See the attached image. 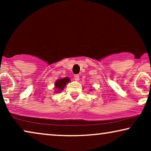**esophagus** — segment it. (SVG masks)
I'll return each mask as SVG.
<instances>
[{
	"mask_svg": "<svg viewBox=\"0 0 151 151\" xmlns=\"http://www.w3.org/2000/svg\"><path fill=\"white\" fill-rule=\"evenodd\" d=\"M74 80H75L76 81H78V80H80L79 75H75V76H74Z\"/></svg>",
	"mask_w": 151,
	"mask_h": 151,
	"instance_id": "obj_1",
	"label": "esophagus"
}]
</instances>
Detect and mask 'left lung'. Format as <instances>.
<instances>
[{
	"mask_svg": "<svg viewBox=\"0 0 151 151\" xmlns=\"http://www.w3.org/2000/svg\"><path fill=\"white\" fill-rule=\"evenodd\" d=\"M91 90H92V89H91Z\"/></svg>",
	"mask_w": 151,
	"mask_h": 151,
	"instance_id": "1",
	"label": "left lung"
}]
</instances>
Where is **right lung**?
Segmentation results:
<instances>
[{"instance_id": "obj_1", "label": "right lung", "mask_w": 151, "mask_h": 151, "mask_svg": "<svg viewBox=\"0 0 151 151\" xmlns=\"http://www.w3.org/2000/svg\"><path fill=\"white\" fill-rule=\"evenodd\" d=\"M70 81H71V80H70L69 78L68 77L58 79L54 84L55 88V93L61 92L64 89V88L65 87L66 85H67V83H69Z\"/></svg>"}]
</instances>
